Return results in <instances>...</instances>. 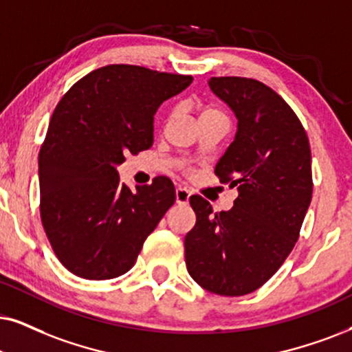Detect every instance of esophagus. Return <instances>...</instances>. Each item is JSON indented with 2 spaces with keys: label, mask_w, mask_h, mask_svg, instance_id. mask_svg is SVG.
I'll list each match as a JSON object with an SVG mask.
<instances>
[{
  "label": "esophagus",
  "mask_w": 352,
  "mask_h": 352,
  "mask_svg": "<svg viewBox=\"0 0 352 352\" xmlns=\"http://www.w3.org/2000/svg\"><path fill=\"white\" fill-rule=\"evenodd\" d=\"M190 190L185 188V186H179V188L175 190V201L177 204H188V199H190Z\"/></svg>",
  "instance_id": "esophagus-1"
}]
</instances>
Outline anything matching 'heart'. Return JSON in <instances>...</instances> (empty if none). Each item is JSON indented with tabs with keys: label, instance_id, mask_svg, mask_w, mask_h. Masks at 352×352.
<instances>
[{
	"label": "heart",
	"instance_id": "1",
	"mask_svg": "<svg viewBox=\"0 0 352 352\" xmlns=\"http://www.w3.org/2000/svg\"><path fill=\"white\" fill-rule=\"evenodd\" d=\"M211 117H224L219 110L216 109H211V107H208V109H204L201 112V117H199V120H204V118H211Z\"/></svg>",
	"mask_w": 352,
	"mask_h": 352
}]
</instances>
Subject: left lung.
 <instances>
[{
	"label": "left lung",
	"instance_id": "1",
	"mask_svg": "<svg viewBox=\"0 0 352 352\" xmlns=\"http://www.w3.org/2000/svg\"><path fill=\"white\" fill-rule=\"evenodd\" d=\"M209 87L239 120L214 168L239 197L221 212L190 197L197 224L185 235V263L206 291L245 296L281 268L299 239L312 201V154L300 120L271 87L239 76L211 78Z\"/></svg>",
	"mask_w": 352,
	"mask_h": 352
}]
</instances>
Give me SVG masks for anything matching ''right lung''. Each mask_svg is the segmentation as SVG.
<instances>
[{
  "label": "right lung",
  "mask_w": 352,
  "mask_h": 352,
  "mask_svg": "<svg viewBox=\"0 0 352 352\" xmlns=\"http://www.w3.org/2000/svg\"><path fill=\"white\" fill-rule=\"evenodd\" d=\"M191 81L109 65L79 79L58 102L38 154L40 217L56 258L73 274L100 281L130 271L175 203L170 179L155 177L133 193L117 166L153 146L155 110Z\"/></svg>",
  "instance_id": "add662e5"
}]
</instances>
